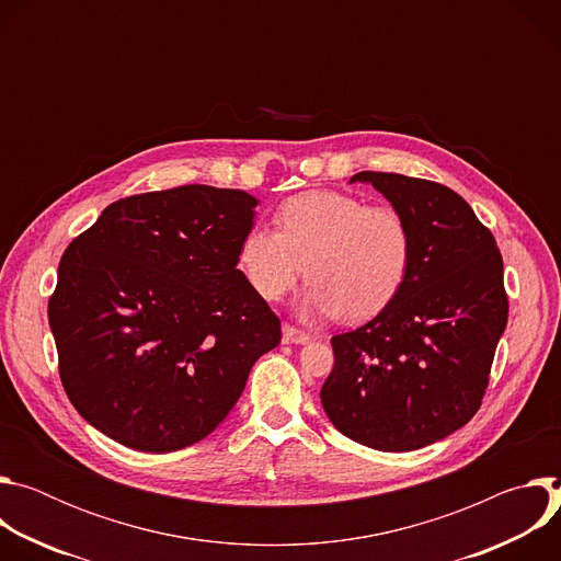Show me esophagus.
<instances>
[{"label":"esophagus","instance_id":"obj_1","mask_svg":"<svg viewBox=\"0 0 561 561\" xmlns=\"http://www.w3.org/2000/svg\"><path fill=\"white\" fill-rule=\"evenodd\" d=\"M282 333H284V342L286 344H308L310 342L308 333H304V331H299L295 327H288V324L282 329Z\"/></svg>","mask_w":561,"mask_h":561}]
</instances>
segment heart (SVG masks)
Masks as SVG:
<instances>
[{"label": "heart", "instance_id": "heart-1", "mask_svg": "<svg viewBox=\"0 0 561 561\" xmlns=\"http://www.w3.org/2000/svg\"><path fill=\"white\" fill-rule=\"evenodd\" d=\"M277 230L253 226L237 249V266L266 301H279L306 273L301 312L362 322L383 310L407 282L413 232L388 204H364L337 191L288 197Z\"/></svg>", "mask_w": 561, "mask_h": 561}]
</instances>
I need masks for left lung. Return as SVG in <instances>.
<instances>
[{
    "mask_svg": "<svg viewBox=\"0 0 561 561\" xmlns=\"http://www.w3.org/2000/svg\"><path fill=\"white\" fill-rule=\"evenodd\" d=\"M413 232L407 282L357 331L335 335L322 386L333 426L368 448L402 453L439 442L482 407L508 322L504 262L493 232L448 186L362 171Z\"/></svg>",
    "mask_w": 561,
    "mask_h": 561,
    "instance_id": "8db88e82",
    "label": "left lung"
}]
</instances>
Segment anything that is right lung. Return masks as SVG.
I'll list each match as a JSON object with an SVG mask.
<instances>
[{
	"label": "right lung",
	"mask_w": 561,
	"mask_h": 561,
	"mask_svg": "<svg viewBox=\"0 0 561 561\" xmlns=\"http://www.w3.org/2000/svg\"><path fill=\"white\" fill-rule=\"evenodd\" d=\"M260 202L204 184L113 202L72 239L48 299L59 377L75 411L141 450L217 428L253 364L282 340L237 268Z\"/></svg>",
	"instance_id": "1"
}]
</instances>
